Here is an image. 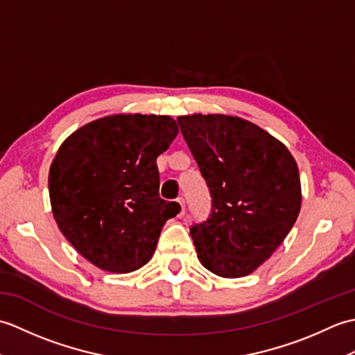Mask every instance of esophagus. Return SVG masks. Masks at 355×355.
<instances>
[{
  "label": "esophagus",
  "mask_w": 355,
  "mask_h": 355,
  "mask_svg": "<svg viewBox=\"0 0 355 355\" xmlns=\"http://www.w3.org/2000/svg\"><path fill=\"white\" fill-rule=\"evenodd\" d=\"M178 205H180V215H184V212H186V206H184V200L180 197L178 200Z\"/></svg>",
  "instance_id": "esophagus-1"
}]
</instances>
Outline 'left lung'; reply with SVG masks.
I'll list each match as a JSON object with an SVG mask.
<instances>
[{
    "mask_svg": "<svg viewBox=\"0 0 355 355\" xmlns=\"http://www.w3.org/2000/svg\"><path fill=\"white\" fill-rule=\"evenodd\" d=\"M177 120L212 197L207 221L191 227L198 259L216 276H248L297 220V163L282 141L241 117L192 114Z\"/></svg>",
    "mask_w": 355,
    "mask_h": 355,
    "instance_id": "1",
    "label": "left lung"
}]
</instances>
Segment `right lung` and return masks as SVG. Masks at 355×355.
Wrapping results in <instances>:
<instances>
[{"label": "right lung", "instance_id": "obj_1", "mask_svg": "<svg viewBox=\"0 0 355 355\" xmlns=\"http://www.w3.org/2000/svg\"><path fill=\"white\" fill-rule=\"evenodd\" d=\"M178 134L169 116L112 114L70 134L49 172L51 212L62 235L97 268L131 273L153 258L180 212L158 197L157 157Z\"/></svg>", "mask_w": 355, "mask_h": 355}]
</instances>
